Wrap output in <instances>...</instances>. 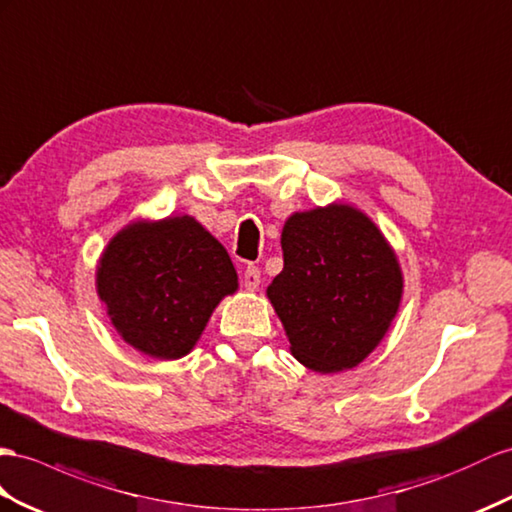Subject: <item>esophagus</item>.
<instances>
[{
  "label": "esophagus",
  "instance_id": "1",
  "mask_svg": "<svg viewBox=\"0 0 512 512\" xmlns=\"http://www.w3.org/2000/svg\"><path fill=\"white\" fill-rule=\"evenodd\" d=\"M242 283H244V287H246L248 292H255L257 287H259V283H261V272H259V268H255V266H248V268L244 270Z\"/></svg>",
  "mask_w": 512,
  "mask_h": 512
}]
</instances>
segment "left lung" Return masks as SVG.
I'll return each instance as SVG.
<instances>
[{
	"mask_svg": "<svg viewBox=\"0 0 512 512\" xmlns=\"http://www.w3.org/2000/svg\"><path fill=\"white\" fill-rule=\"evenodd\" d=\"M281 248L283 270L266 294L292 355L320 374L357 368L400 309L396 251L372 218L348 203L294 212Z\"/></svg>",
	"mask_w": 512,
	"mask_h": 512,
	"instance_id": "8db88e82",
	"label": "left lung"
}]
</instances>
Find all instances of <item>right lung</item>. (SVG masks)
Returning <instances> with one entry per match:
<instances>
[{
    "mask_svg": "<svg viewBox=\"0 0 512 512\" xmlns=\"http://www.w3.org/2000/svg\"><path fill=\"white\" fill-rule=\"evenodd\" d=\"M97 294L116 333L160 361L186 357L214 309L238 292V272L192 216L134 220L103 248Z\"/></svg>",
    "mask_w": 512,
    "mask_h": 512,
    "instance_id": "obj_1",
    "label": "right lung"
}]
</instances>
